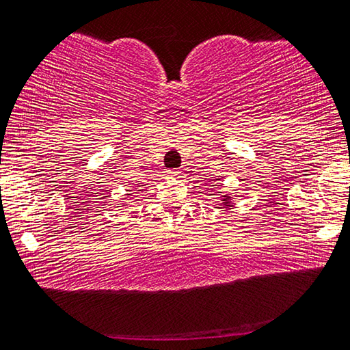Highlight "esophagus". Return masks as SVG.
<instances>
[{"instance_id":"34e87169","label":"esophagus","mask_w":350,"mask_h":350,"mask_svg":"<svg viewBox=\"0 0 350 350\" xmlns=\"http://www.w3.org/2000/svg\"><path fill=\"white\" fill-rule=\"evenodd\" d=\"M166 173H168V176H179L180 171H177V170H170V171H166Z\"/></svg>"}]
</instances>
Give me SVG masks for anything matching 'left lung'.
Here are the masks:
<instances>
[{
  "label": "left lung",
  "instance_id": "obj_1",
  "mask_svg": "<svg viewBox=\"0 0 350 350\" xmlns=\"http://www.w3.org/2000/svg\"><path fill=\"white\" fill-rule=\"evenodd\" d=\"M227 199H229V196H226V198H224V201H226L224 204H229V201H227Z\"/></svg>",
  "mask_w": 350,
  "mask_h": 350
}]
</instances>
